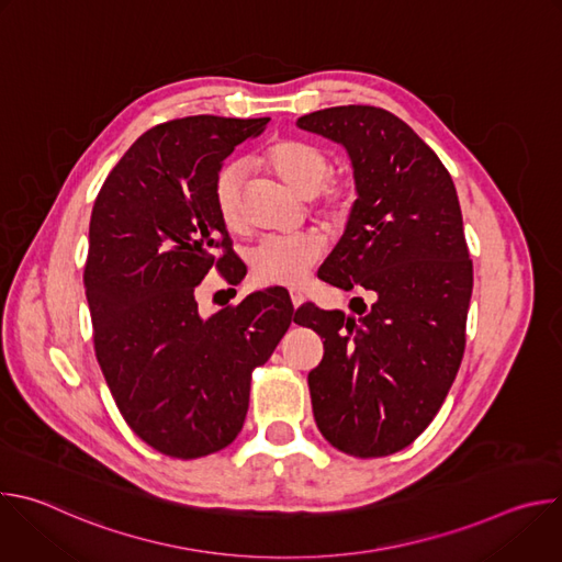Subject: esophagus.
<instances>
[{
  "mask_svg": "<svg viewBox=\"0 0 562 562\" xmlns=\"http://www.w3.org/2000/svg\"><path fill=\"white\" fill-rule=\"evenodd\" d=\"M289 293H291V302H293V306L297 308V306L304 302V295H302V291H297V289H291Z\"/></svg>",
  "mask_w": 562,
  "mask_h": 562,
  "instance_id": "esophagus-1",
  "label": "esophagus"
}]
</instances>
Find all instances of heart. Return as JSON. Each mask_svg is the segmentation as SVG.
Masks as SVG:
<instances>
[{"instance_id":"b5f03b06","label":"heart","mask_w":562,"mask_h":562,"mask_svg":"<svg viewBox=\"0 0 562 562\" xmlns=\"http://www.w3.org/2000/svg\"><path fill=\"white\" fill-rule=\"evenodd\" d=\"M265 165L300 195L315 198V211L329 220H342L353 204V189L347 182L327 180L329 155L304 139H278L262 153ZM245 165L226 162L213 182V200L220 220L228 231L245 226L243 187ZM325 254V239L315 231L269 235L254 249L251 267L265 284H300L308 269Z\"/></svg>"}]
</instances>
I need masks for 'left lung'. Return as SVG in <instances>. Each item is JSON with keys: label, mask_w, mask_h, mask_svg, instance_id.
Segmentation results:
<instances>
[{"label": "left lung", "mask_w": 562, "mask_h": 562, "mask_svg": "<svg viewBox=\"0 0 562 562\" xmlns=\"http://www.w3.org/2000/svg\"><path fill=\"white\" fill-rule=\"evenodd\" d=\"M297 126L347 148L358 193L317 278L371 297H353L349 315L295 311L325 338L308 373L313 418L349 456H389L436 418L464 353L473 267L458 193L438 155L384 109L334 106Z\"/></svg>", "instance_id": "obj_1"}]
</instances>
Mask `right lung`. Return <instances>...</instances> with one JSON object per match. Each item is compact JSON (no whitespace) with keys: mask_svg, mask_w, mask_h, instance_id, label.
I'll return each instance as SVG.
<instances>
[{"mask_svg":"<svg viewBox=\"0 0 562 562\" xmlns=\"http://www.w3.org/2000/svg\"><path fill=\"white\" fill-rule=\"evenodd\" d=\"M267 122L193 115L148 128L109 173L91 213L85 286L95 356L126 425L171 458H202L237 438L251 373L293 319L278 286L211 317L195 300L209 269L231 265L215 176Z\"/></svg>","mask_w":562,"mask_h":562,"instance_id":"obj_1","label":"right lung"}]
</instances>
